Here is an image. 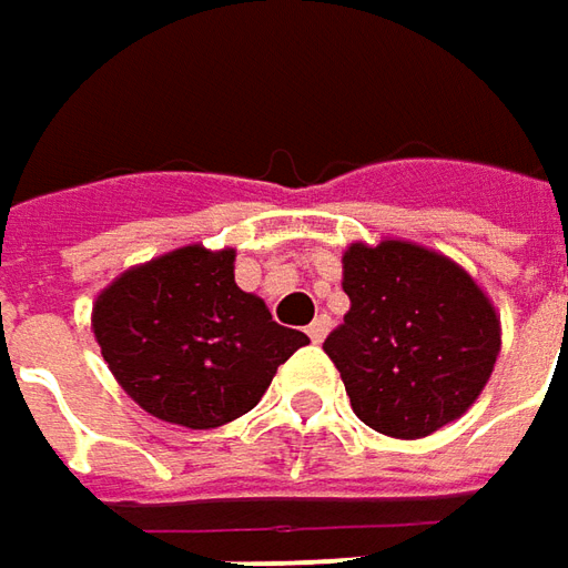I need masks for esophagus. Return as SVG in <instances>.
<instances>
[{
  "instance_id": "obj_1",
  "label": "esophagus",
  "mask_w": 568,
  "mask_h": 568,
  "mask_svg": "<svg viewBox=\"0 0 568 568\" xmlns=\"http://www.w3.org/2000/svg\"><path fill=\"white\" fill-rule=\"evenodd\" d=\"M328 331H331V318H328V315H318V318L312 322L310 328H306V334L312 337V344H322Z\"/></svg>"
}]
</instances>
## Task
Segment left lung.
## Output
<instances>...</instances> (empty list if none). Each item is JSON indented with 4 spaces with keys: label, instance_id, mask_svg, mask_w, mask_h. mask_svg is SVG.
<instances>
[{
    "label": "left lung",
    "instance_id": "1",
    "mask_svg": "<svg viewBox=\"0 0 568 568\" xmlns=\"http://www.w3.org/2000/svg\"><path fill=\"white\" fill-rule=\"evenodd\" d=\"M344 291L349 312L325 353L368 428L425 437L478 399L500 353V318L456 262L406 240L353 243Z\"/></svg>",
    "mask_w": 568,
    "mask_h": 568
}]
</instances>
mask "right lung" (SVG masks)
I'll return each mask as SVG.
<instances>
[{
  "label": "right lung",
  "instance_id": "obj_1",
  "mask_svg": "<svg viewBox=\"0 0 568 568\" xmlns=\"http://www.w3.org/2000/svg\"><path fill=\"white\" fill-rule=\"evenodd\" d=\"M93 334L118 384L150 416L219 428L256 406L277 365L310 344L234 284V250L184 246L99 293Z\"/></svg>",
  "mask_w": 568,
  "mask_h": 568
}]
</instances>
